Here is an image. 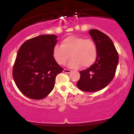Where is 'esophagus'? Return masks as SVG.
Wrapping results in <instances>:
<instances>
[{"label":"esophagus","instance_id":"1","mask_svg":"<svg viewBox=\"0 0 134 134\" xmlns=\"http://www.w3.org/2000/svg\"><path fill=\"white\" fill-rule=\"evenodd\" d=\"M63 71H64V72H65V73H70V72H72V70H69V69H64Z\"/></svg>","mask_w":134,"mask_h":134}]
</instances>
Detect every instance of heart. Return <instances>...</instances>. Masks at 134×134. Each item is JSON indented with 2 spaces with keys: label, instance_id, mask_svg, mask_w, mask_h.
I'll use <instances>...</instances> for the list:
<instances>
[{
  "label": "heart",
  "instance_id": "obj_1",
  "mask_svg": "<svg viewBox=\"0 0 134 134\" xmlns=\"http://www.w3.org/2000/svg\"><path fill=\"white\" fill-rule=\"evenodd\" d=\"M53 55L60 65H65L70 56L69 63L72 68L90 67L96 61L98 56L96 44L93 40L70 36L63 40L62 45L57 44L53 50Z\"/></svg>",
  "mask_w": 134,
  "mask_h": 134
}]
</instances>
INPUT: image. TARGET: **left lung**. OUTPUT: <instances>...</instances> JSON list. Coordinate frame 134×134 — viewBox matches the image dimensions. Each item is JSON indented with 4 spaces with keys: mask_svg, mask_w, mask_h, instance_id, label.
<instances>
[{
    "mask_svg": "<svg viewBox=\"0 0 134 134\" xmlns=\"http://www.w3.org/2000/svg\"><path fill=\"white\" fill-rule=\"evenodd\" d=\"M98 49L95 62L90 68L80 71L77 86L86 92H96L107 86L114 77L118 63L115 47L107 35L98 30L89 31Z\"/></svg>",
    "mask_w": 134,
    "mask_h": 134,
    "instance_id": "obj_1",
    "label": "left lung"
}]
</instances>
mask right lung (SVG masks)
<instances>
[{"mask_svg": "<svg viewBox=\"0 0 134 134\" xmlns=\"http://www.w3.org/2000/svg\"><path fill=\"white\" fill-rule=\"evenodd\" d=\"M57 38L54 35L32 38L18 50L13 76L18 88L27 98H45L53 90L57 76L64 70L53 55Z\"/></svg>", "mask_w": 134, "mask_h": 134, "instance_id": "1", "label": "right lung"}]
</instances>
